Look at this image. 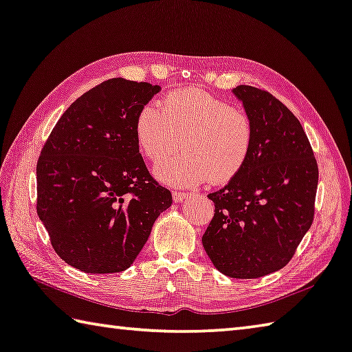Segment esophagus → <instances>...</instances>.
Masks as SVG:
<instances>
[{"instance_id": "obj_1", "label": "esophagus", "mask_w": 352, "mask_h": 352, "mask_svg": "<svg viewBox=\"0 0 352 352\" xmlns=\"http://www.w3.org/2000/svg\"><path fill=\"white\" fill-rule=\"evenodd\" d=\"M172 198H174L175 203H182L183 200H186L188 194L180 192V190H174V192H172Z\"/></svg>"}]
</instances>
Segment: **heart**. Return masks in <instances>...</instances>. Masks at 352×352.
Here are the masks:
<instances>
[{"instance_id":"b5f03b06","label":"heart","mask_w":352,"mask_h":352,"mask_svg":"<svg viewBox=\"0 0 352 352\" xmlns=\"http://www.w3.org/2000/svg\"><path fill=\"white\" fill-rule=\"evenodd\" d=\"M133 135L151 163H162L178 149L184 154L155 168L169 186L192 188L209 180L223 184L245 168L254 143L249 115L197 87L177 89L155 104H144L133 123Z\"/></svg>"}]
</instances>
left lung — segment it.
<instances>
[{"label":"left lung","instance_id":"8db88e82","mask_svg":"<svg viewBox=\"0 0 352 352\" xmlns=\"http://www.w3.org/2000/svg\"><path fill=\"white\" fill-rule=\"evenodd\" d=\"M232 94L252 120V151L239 175L208 195L215 214L201 241L221 274L258 278L286 266L309 231L318 168L302 124L283 103L252 86Z\"/></svg>","mask_w":352,"mask_h":352}]
</instances>
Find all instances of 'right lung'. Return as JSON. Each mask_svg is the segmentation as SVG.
Segmentation results:
<instances>
[{"mask_svg": "<svg viewBox=\"0 0 352 352\" xmlns=\"http://www.w3.org/2000/svg\"><path fill=\"white\" fill-rule=\"evenodd\" d=\"M160 91L124 78L101 82L67 107L44 144L36 212L55 252L76 270H127L172 204L133 135L138 111Z\"/></svg>", "mask_w": 352, "mask_h": 352, "instance_id": "obj_1", "label": "right lung"}]
</instances>
